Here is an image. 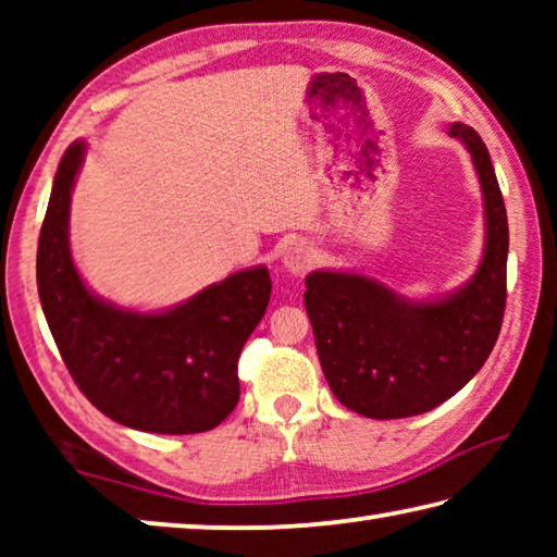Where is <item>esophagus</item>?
<instances>
[{"instance_id":"34e87169","label":"esophagus","mask_w":557,"mask_h":557,"mask_svg":"<svg viewBox=\"0 0 557 557\" xmlns=\"http://www.w3.org/2000/svg\"><path fill=\"white\" fill-rule=\"evenodd\" d=\"M312 262H314V252L305 240L289 243L285 252H282V265H285L292 275H301V272H307L312 268Z\"/></svg>"}]
</instances>
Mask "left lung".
Returning a JSON list of instances; mask_svg holds the SVG:
<instances>
[{"label":"left lung","instance_id":"8db88e82","mask_svg":"<svg viewBox=\"0 0 557 557\" xmlns=\"http://www.w3.org/2000/svg\"><path fill=\"white\" fill-rule=\"evenodd\" d=\"M484 199V256L474 275L437 299H410L358 272L314 270L305 307L338 403L373 420L412 418L474 379L502 332L508 221L492 157L476 129L451 122Z\"/></svg>","mask_w":557,"mask_h":557}]
</instances>
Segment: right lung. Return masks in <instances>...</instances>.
I'll return each instance as SVG.
<instances>
[{"label":"right lung","mask_w":557,"mask_h":557,"mask_svg":"<svg viewBox=\"0 0 557 557\" xmlns=\"http://www.w3.org/2000/svg\"><path fill=\"white\" fill-rule=\"evenodd\" d=\"M83 159L86 143L75 139L53 176L36 252L41 307L65 369L120 425L159 435L213 430L238 405V358L268 309L270 272L238 270L164 312L98 297L71 256V194Z\"/></svg>","instance_id":"obj_1"}]
</instances>
